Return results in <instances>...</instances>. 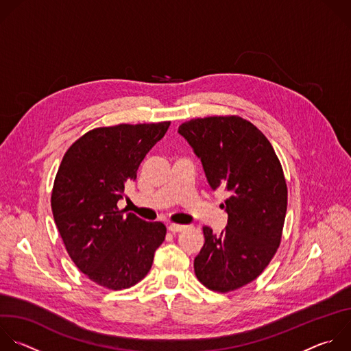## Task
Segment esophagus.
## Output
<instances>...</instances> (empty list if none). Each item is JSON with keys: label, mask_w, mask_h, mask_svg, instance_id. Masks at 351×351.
<instances>
[{"label": "esophagus", "mask_w": 351, "mask_h": 351, "mask_svg": "<svg viewBox=\"0 0 351 351\" xmlns=\"http://www.w3.org/2000/svg\"><path fill=\"white\" fill-rule=\"evenodd\" d=\"M172 232H179V231H183L186 228L184 224H176V223H171L169 227H168Z\"/></svg>", "instance_id": "34e87169"}]
</instances>
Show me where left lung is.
Listing matches in <instances>:
<instances>
[{
    "mask_svg": "<svg viewBox=\"0 0 351 351\" xmlns=\"http://www.w3.org/2000/svg\"><path fill=\"white\" fill-rule=\"evenodd\" d=\"M178 132L201 160L212 190L230 193L220 205L226 230L216 236L202 227L195 276L210 291H236L256 280L280 247L288 202L281 162L267 138L239 115L194 119Z\"/></svg>",
    "mask_w": 351,
    "mask_h": 351,
    "instance_id": "left-lung-1",
    "label": "left lung"
}]
</instances>
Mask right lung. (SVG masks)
<instances>
[{
	"mask_svg": "<svg viewBox=\"0 0 351 351\" xmlns=\"http://www.w3.org/2000/svg\"><path fill=\"white\" fill-rule=\"evenodd\" d=\"M171 123L95 128L66 152L58 169L51 206L74 265L100 287L131 288L150 271L167 227L117 206L127 183Z\"/></svg>",
	"mask_w": 351,
	"mask_h": 351,
	"instance_id": "1",
	"label": "right lung"
}]
</instances>
